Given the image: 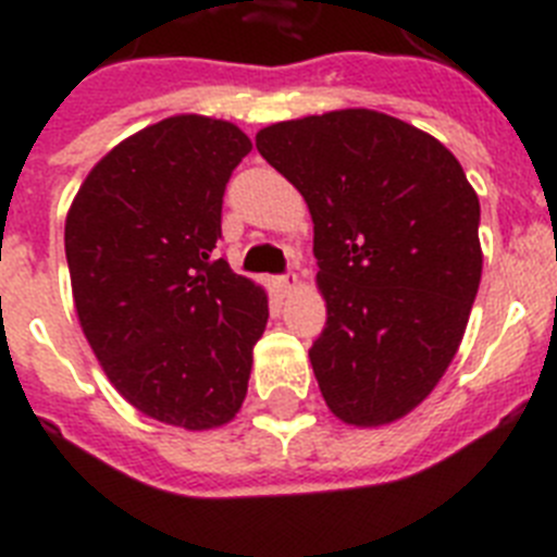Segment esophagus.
I'll return each mask as SVG.
<instances>
[{
	"instance_id": "1",
	"label": "esophagus",
	"mask_w": 557,
	"mask_h": 557,
	"mask_svg": "<svg viewBox=\"0 0 557 557\" xmlns=\"http://www.w3.org/2000/svg\"><path fill=\"white\" fill-rule=\"evenodd\" d=\"M298 275L295 273H287V275H278V278H275V287L282 289L284 295H289V293H295V289H298Z\"/></svg>"
}]
</instances>
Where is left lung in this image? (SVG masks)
Wrapping results in <instances>:
<instances>
[{
	"mask_svg": "<svg viewBox=\"0 0 557 557\" xmlns=\"http://www.w3.org/2000/svg\"><path fill=\"white\" fill-rule=\"evenodd\" d=\"M256 150L312 214L326 329L309 359L329 410L393 424L460 348L482 275L476 191L435 136L368 108L275 122Z\"/></svg>",
	"mask_w": 557,
	"mask_h": 557,
	"instance_id": "obj_1",
	"label": "left lung"
}]
</instances>
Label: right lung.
<instances>
[{
  "label": "right lung",
  "mask_w": 557,
  "mask_h": 557,
  "mask_svg": "<svg viewBox=\"0 0 557 557\" xmlns=\"http://www.w3.org/2000/svg\"><path fill=\"white\" fill-rule=\"evenodd\" d=\"M250 139L178 113L102 156L66 214L77 321L125 401L161 424L218 430L248 393L268 293L218 248L223 195Z\"/></svg>",
  "instance_id": "obj_1"
}]
</instances>
